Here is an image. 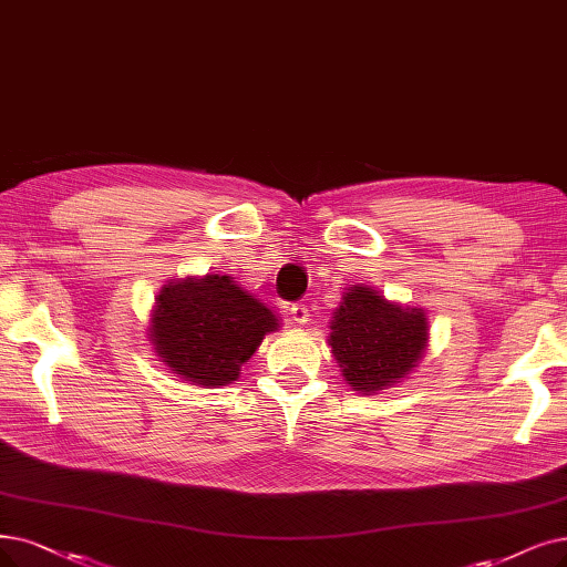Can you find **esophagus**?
Masks as SVG:
<instances>
[{"label": "esophagus", "instance_id": "1", "mask_svg": "<svg viewBox=\"0 0 567 567\" xmlns=\"http://www.w3.org/2000/svg\"><path fill=\"white\" fill-rule=\"evenodd\" d=\"M290 321L296 326H305L309 321V307L307 305H292L290 307Z\"/></svg>", "mask_w": 567, "mask_h": 567}]
</instances>
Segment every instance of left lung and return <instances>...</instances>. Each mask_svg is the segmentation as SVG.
<instances>
[{
	"mask_svg": "<svg viewBox=\"0 0 567 567\" xmlns=\"http://www.w3.org/2000/svg\"><path fill=\"white\" fill-rule=\"evenodd\" d=\"M427 311L353 284L330 321L328 347L339 372L360 395H377L412 374L427 349Z\"/></svg>",
	"mask_w": 567,
	"mask_h": 567,
	"instance_id": "1",
	"label": "left lung"
}]
</instances>
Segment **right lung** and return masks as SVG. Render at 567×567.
<instances>
[{"label": "right lung", "mask_w": 567, "mask_h": 567, "mask_svg": "<svg viewBox=\"0 0 567 567\" xmlns=\"http://www.w3.org/2000/svg\"><path fill=\"white\" fill-rule=\"evenodd\" d=\"M279 316L228 275L169 279L155 296L148 344L174 377L193 386L235 383Z\"/></svg>", "instance_id": "obj_1"}]
</instances>
